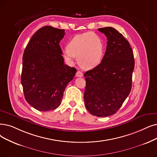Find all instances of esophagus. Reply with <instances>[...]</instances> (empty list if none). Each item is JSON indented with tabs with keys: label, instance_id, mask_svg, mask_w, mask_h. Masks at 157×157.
Returning a JSON list of instances; mask_svg holds the SVG:
<instances>
[{
	"label": "esophagus",
	"instance_id": "obj_1",
	"mask_svg": "<svg viewBox=\"0 0 157 157\" xmlns=\"http://www.w3.org/2000/svg\"><path fill=\"white\" fill-rule=\"evenodd\" d=\"M76 76L77 77H82L83 76V73L80 71H77V72L76 73Z\"/></svg>",
	"mask_w": 157,
	"mask_h": 157
}]
</instances>
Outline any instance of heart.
<instances>
[{"mask_svg":"<svg viewBox=\"0 0 157 157\" xmlns=\"http://www.w3.org/2000/svg\"><path fill=\"white\" fill-rule=\"evenodd\" d=\"M104 51L102 37L93 32H86L75 36L67 45L65 57H77L79 66L84 69H92L101 62Z\"/></svg>","mask_w":157,"mask_h":157,"instance_id":"heart-1","label":"heart"}]
</instances>
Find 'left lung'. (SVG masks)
<instances>
[{
  "mask_svg": "<svg viewBox=\"0 0 157 157\" xmlns=\"http://www.w3.org/2000/svg\"><path fill=\"white\" fill-rule=\"evenodd\" d=\"M98 30L107 36V47L100 64L84 75V98L91 114L105 117L116 113L129 95L135 60L129 42L117 29Z\"/></svg>",
  "mask_w": 157,
  "mask_h": 157,
  "instance_id": "1",
  "label": "left lung"
}]
</instances>
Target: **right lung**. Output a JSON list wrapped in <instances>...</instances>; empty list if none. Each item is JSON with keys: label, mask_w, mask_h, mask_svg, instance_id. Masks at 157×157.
<instances>
[{"label": "right lung", "mask_w": 157, "mask_h": 157, "mask_svg": "<svg viewBox=\"0 0 157 157\" xmlns=\"http://www.w3.org/2000/svg\"><path fill=\"white\" fill-rule=\"evenodd\" d=\"M65 30L46 26L31 37L23 54L21 84L25 99L40 111L54 110L77 70L64 64L59 42Z\"/></svg>", "instance_id": "1"}]
</instances>
